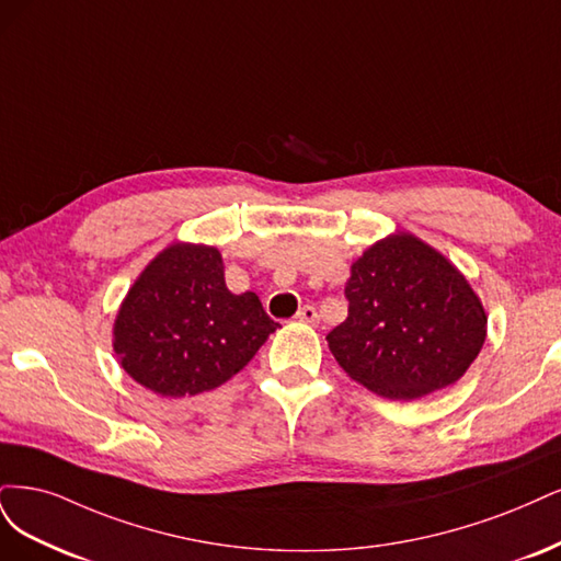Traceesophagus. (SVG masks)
<instances>
[{
    "label": "esophagus",
    "mask_w": 561,
    "mask_h": 561,
    "mask_svg": "<svg viewBox=\"0 0 561 561\" xmlns=\"http://www.w3.org/2000/svg\"><path fill=\"white\" fill-rule=\"evenodd\" d=\"M296 319L302 321V323H317V321H319L317 307H314V305H302L300 310H298V314H296Z\"/></svg>",
    "instance_id": "34e87169"
}]
</instances>
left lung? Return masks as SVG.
<instances>
[{
	"label": "left lung",
	"mask_w": 561,
	"mask_h": 561,
	"mask_svg": "<svg viewBox=\"0 0 561 561\" xmlns=\"http://www.w3.org/2000/svg\"><path fill=\"white\" fill-rule=\"evenodd\" d=\"M347 319L327 340L352 379L391 401L455 385L480 354L486 314L459 270L410 232L364 251L347 279Z\"/></svg>",
	"instance_id": "obj_1"
}]
</instances>
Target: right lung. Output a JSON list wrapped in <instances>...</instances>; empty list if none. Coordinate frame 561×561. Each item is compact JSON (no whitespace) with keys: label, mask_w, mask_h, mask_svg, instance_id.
I'll use <instances>...</instances> for the list:
<instances>
[{"label":"right lung","mask_w":561,"mask_h":561,"mask_svg":"<svg viewBox=\"0 0 561 561\" xmlns=\"http://www.w3.org/2000/svg\"><path fill=\"white\" fill-rule=\"evenodd\" d=\"M277 329L256 294L228 291L219 249L176 242L130 286L114 352L135 382L184 399L221 387Z\"/></svg>","instance_id":"add662e5"}]
</instances>
